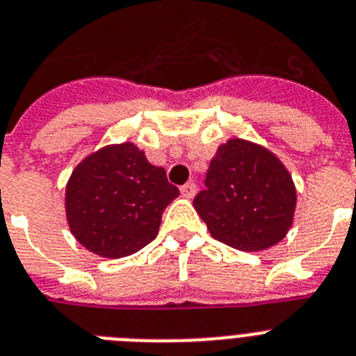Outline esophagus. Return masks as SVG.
<instances>
[{
  "instance_id": "esophagus-1",
  "label": "esophagus",
  "mask_w": 356,
  "mask_h": 356,
  "mask_svg": "<svg viewBox=\"0 0 356 356\" xmlns=\"http://www.w3.org/2000/svg\"><path fill=\"white\" fill-rule=\"evenodd\" d=\"M181 193H183V197H186V199H192V197L195 195V183H186L184 186H181Z\"/></svg>"
}]
</instances>
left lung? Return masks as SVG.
<instances>
[{"instance_id":"1","label":"left lung","mask_w":356,"mask_h":356,"mask_svg":"<svg viewBox=\"0 0 356 356\" xmlns=\"http://www.w3.org/2000/svg\"><path fill=\"white\" fill-rule=\"evenodd\" d=\"M193 206L211 237L241 252H262L288 235L297 190L273 152L234 137L217 148Z\"/></svg>"}]
</instances>
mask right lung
I'll return each mask as SVG.
<instances>
[{
	"mask_svg": "<svg viewBox=\"0 0 356 356\" xmlns=\"http://www.w3.org/2000/svg\"><path fill=\"white\" fill-rule=\"evenodd\" d=\"M179 195L161 166L134 143L106 145L77 164L65 190L72 235L88 252L121 259L159 234L164 208Z\"/></svg>",
	"mask_w": 356,
	"mask_h": 356,
	"instance_id": "1",
	"label": "right lung"
}]
</instances>
